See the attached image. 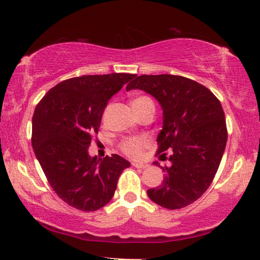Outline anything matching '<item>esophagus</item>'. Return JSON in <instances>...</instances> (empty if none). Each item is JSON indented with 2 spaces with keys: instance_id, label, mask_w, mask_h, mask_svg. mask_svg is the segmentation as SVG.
<instances>
[{
  "instance_id": "34e87169",
  "label": "esophagus",
  "mask_w": 260,
  "mask_h": 260,
  "mask_svg": "<svg viewBox=\"0 0 260 260\" xmlns=\"http://www.w3.org/2000/svg\"><path fill=\"white\" fill-rule=\"evenodd\" d=\"M133 166L135 168H141V169H144L147 168V167H149V165H147V163H141V162H133Z\"/></svg>"
}]
</instances>
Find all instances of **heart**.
Instances as JSON below:
<instances>
[{"instance_id": "1", "label": "heart", "mask_w": 260, "mask_h": 260, "mask_svg": "<svg viewBox=\"0 0 260 260\" xmlns=\"http://www.w3.org/2000/svg\"><path fill=\"white\" fill-rule=\"evenodd\" d=\"M147 104H152V102L150 101V98L145 97V95H141V97L135 98L133 103H131L133 108H142V106ZM145 145H147V140H145V138L133 137L123 141V143L120 144V149H122V151L125 155L131 156V157H137Z\"/></svg>"}]
</instances>
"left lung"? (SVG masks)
<instances>
[{"label": "left lung", "instance_id": "obj_1", "mask_svg": "<svg viewBox=\"0 0 260 260\" xmlns=\"http://www.w3.org/2000/svg\"><path fill=\"white\" fill-rule=\"evenodd\" d=\"M130 90L147 92L159 103L157 152L172 149L170 165L162 168L163 183L149 189L148 197L168 209L193 204L211 186L225 151L227 129L219 99L204 85L173 74H143L127 84Z\"/></svg>", "mask_w": 260, "mask_h": 260}]
</instances>
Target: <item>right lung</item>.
I'll use <instances>...</instances> for the list:
<instances>
[{
  "label": "right lung",
  "mask_w": 260,
  "mask_h": 260,
  "mask_svg": "<svg viewBox=\"0 0 260 260\" xmlns=\"http://www.w3.org/2000/svg\"><path fill=\"white\" fill-rule=\"evenodd\" d=\"M133 78L129 73L71 78L52 87L35 108L34 154L56 195L83 212L109 204L120 174L130 167L116 154L92 157L88 147L108 102Z\"/></svg>",
  "instance_id": "add662e5"
}]
</instances>
